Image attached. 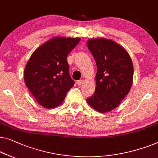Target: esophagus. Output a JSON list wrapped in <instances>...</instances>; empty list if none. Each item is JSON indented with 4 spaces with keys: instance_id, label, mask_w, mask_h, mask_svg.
<instances>
[{
    "instance_id": "34e87169",
    "label": "esophagus",
    "mask_w": 158,
    "mask_h": 158,
    "mask_svg": "<svg viewBox=\"0 0 158 158\" xmlns=\"http://www.w3.org/2000/svg\"><path fill=\"white\" fill-rule=\"evenodd\" d=\"M84 82V79H80V80H78V81H77V84H78V85L80 86V85H81V84H83Z\"/></svg>"
}]
</instances>
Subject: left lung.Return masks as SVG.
<instances>
[{
  "label": "left lung",
  "mask_w": 158,
  "mask_h": 158,
  "mask_svg": "<svg viewBox=\"0 0 158 158\" xmlns=\"http://www.w3.org/2000/svg\"><path fill=\"white\" fill-rule=\"evenodd\" d=\"M87 47L97 64L96 89L86 102L99 112L117 108L130 92L133 81V64L124 48L104 38L88 40Z\"/></svg>",
  "instance_id": "obj_1"
}]
</instances>
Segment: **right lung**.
I'll list each match as a JSON object with an SVG mask.
<instances>
[{
	"instance_id": "right-lung-1",
	"label": "right lung",
	"mask_w": 158,
	"mask_h": 158,
	"mask_svg": "<svg viewBox=\"0 0 158 158\" xmlns=\"http://www.w3.org/2000/svg\"><path fill=\"white\" fill-rule=\"evenodd\" d=\"M79 41V38H52L35 49L26 64L24 81L44 107L60 105L74 86L66 59Z\"/></svg>"
}]
</instances>
